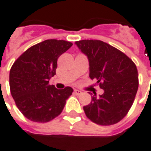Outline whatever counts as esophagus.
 Segmentation results:
<instances>
[{
	"label": "esophagus",
	"instance_id": "1",
	"mask_svg": "<svg viewBox=\"0 0 151 151\" xmlns=\"http://www.w3.org/2000/svg\"><path fill=\"white\" fill-rule=\"evenodd\" d=\"M74 93H75L76 95H78V96H79V95H81V94L82 93H81V91L78 90V89H74Z\"/></svg>",
	"mask_w": 151,
	"mask_h": 151
}]
</instances>
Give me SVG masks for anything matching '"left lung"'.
Wrapping results in <instances>:
<instances>
[{
  "label": "left lung",
  "instance_id": "left-lung-1",
  "mask_svg": "<svg viewBox=\"0 0 151 151\" xmlns=\"http://www.w3.org/2000/svg\"><path fill=\"white\" fill-rule=\"evenodd\" d=\"M75 44L88 57L89 78L96 79L104 89L100 97L94 94L83 107L86 116L99 125L116 124L134 102L139 87L136 65L124 53L101 40H80Z\"/></svg>",
  "mask_w": 151,
  "mask_h": 151
}]
</instances>
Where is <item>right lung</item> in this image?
Returning a JSON list of instances; mask_svg holds the SVG:
<instances>
[{
  "mask_svg": "<svg viewBox=\"0 0 151 151\" xmlns=\"http://www.w3.org/2000/svg\"><path fill=\"white\" fill-rule=\"evenodd\" d=\"M72 45L65 40H45L28 48L11 67L12 96L21 113L30 120L46 123L63 111L73 88L67 86L58 89L49 85V80L56 74L58 58Z\"/></svg>",
  "mask_w": 151,
  "mask_h": 151,
  "instance_id": "add662e5",
  "label": "right lung"
}]
</instances>
